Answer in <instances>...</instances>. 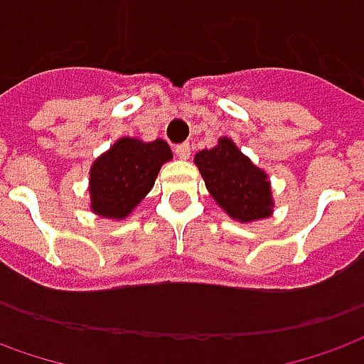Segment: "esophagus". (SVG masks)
Wrapping results in <instances>:
<instances>
[{
    "mask_svg": "<svg viewBox=\"0 0 364 364\" xmlns=\"http://www.w3.org/2000/svg\"><path fill=\"white\" fill-rule=\"evenodd\" d=\"M175 155H177L179 159H183V161H185V159H189V157H191V145H189V143H181V145H177V147H175Z\"/></svg>",
    "mask_w": 364,
    "mask_h": 364,
    "instance_id": "34e87169",
    "label": "esophagus"
}]
</instances>
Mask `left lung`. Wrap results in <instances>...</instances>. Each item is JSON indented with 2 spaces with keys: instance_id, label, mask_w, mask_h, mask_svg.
<instances>
[{
  "instance_id": "1",
  "label": "left lung",
  "mask_w": 364,
  "mask_h": 364,
  "mask_svg": "<svg viewBox=\"0 0 364 364\" xmlns=\"http://www.w3.org/2000/svg\"><path fill=\"white\" fill-rule=\"evenodd\" d=\"M207 191L225 213L239 223H255L273 215L271 181L229 137H219L213 149L195 155Z\"/></svg>"
}]
</instances>
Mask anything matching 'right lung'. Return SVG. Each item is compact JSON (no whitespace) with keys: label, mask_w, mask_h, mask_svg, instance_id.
Wrapping results in <instances>:
<instances>
[{"label":"right lung","mask_w":364,"mask_h":364,"mask_svg":"<svg viewBox=\"0 0 364 364\" xmlns=\"http://www.w3.org/2000/svg\"><path fill=\"white\" fill-rule=\"evenodd\" d=\"M171 159L167 141L117 139L89 169V209L103 219H127Z\"/></svg>","instance_id":"obj_1"}]
</instances>
